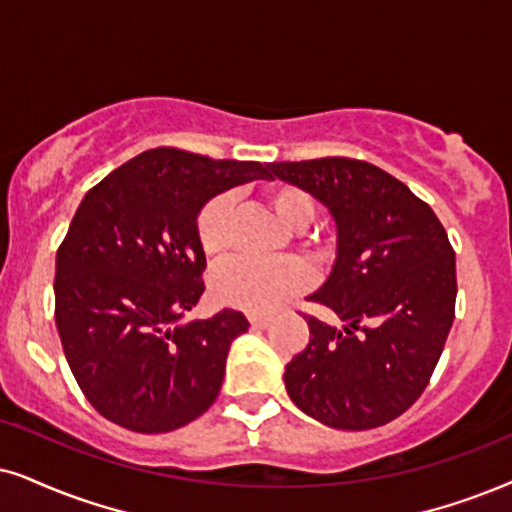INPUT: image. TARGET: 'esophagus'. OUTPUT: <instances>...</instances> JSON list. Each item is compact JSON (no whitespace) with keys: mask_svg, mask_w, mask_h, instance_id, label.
<instances>
[{"mask_svg":"<svg viewBox=\"0 0 512 512\" xmlns=\"http://www.w3.org/2000/svg\"><path fill=\"white\" fill-rule=\"evenodd\" d=\"M269 321H271L269 316H257V314L250 316V326H252V328H267Z\"/></svg>","mask_w":512,"mask_h":512,"instance_id":"34e87169","label":"esophagus"}]
</instances>
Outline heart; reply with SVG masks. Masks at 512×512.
Instances as JSON below:
<instances>
[{
  "label": "heart",
  "mask_w": 512,
  "mask_h": 512,
  "mask_svg": "<svg viewBox=\"0 0 512 512\" xmlns=\"http://www.w3.org/2000/svg\"><path fill=\"white\" fill-rule=\"evenodd\" d=\"M271 208L288 229H304L314 217V203L295 186H281L271 193ZM196 236L205 255L217 257L231 245V198L222 193L203 205L196 217ZM309 283V269L300 260H255L234 257L212 274V295L224 307L250 314H267Z\"/></svg>",
  "instance_id": "b5f03b06"
}]
</instances>
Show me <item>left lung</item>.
Wrapping results in <instances>:
<instances>
[{"label":"left lung","instance_id":"8db88e82","mask_svg":"<svg viewBox=\"0 0 512 512\" xmlns=\"http://www.w3.org/2000/svg\"><path fill=\"white\" fill-rule=\"evenodd\" d=\"M335 222V262L309 300L340 328L304 316L309 342L283 373L297 409L328 428L368 430L423 394L454 323L456 252L428 203L352 158L271 163Z\"/></svg>","mask_w":512,"mask_h":512}]
</instances>
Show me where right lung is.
<instances>
[{
  "label": "right lung",
  "mask_w": 512,
  "mask_h": 512,
  "mask_svg": "<svg viewBox=\"0 0 512 512\" xmlns=\"http://www.w3.org/2000/svg\"><path fill=\"white\" fill-rule=\"evenodd\" d=\"M271 177V163L153 148L82 198L56 252V328L77 385L103 418L170 432L217 399L234 309L181 323L205 293L196 217L210 198Z\"/></svg>",
  "instance_id": "right-lung-1"
}]
</instances>
